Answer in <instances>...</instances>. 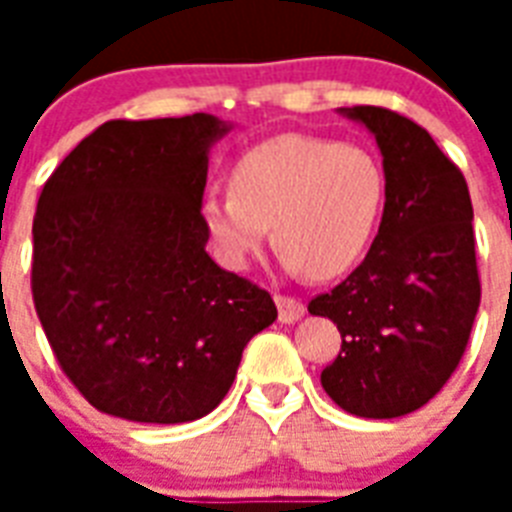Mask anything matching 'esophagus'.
Returning a JSON list of instances; mask_svg holds the SVG:
<instances>
[{"label":"esophagus","mask_w":512,"mask_h":512,"mask_svg":"<svg viewBox=\"0 0 512 512\" xmlns=\"http://www.w3.org/2000/svg\"><path fill=\"white\" fill-rule=\"evenodd\" d=\"M276 305H279V321L292 324L305 313V305L292 295H276Z\"/></svg>","instance_id":"obj_1"}]
</instances>
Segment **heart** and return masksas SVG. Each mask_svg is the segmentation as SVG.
<instances>
[{
  "label": "heart",
  "mask_w": 512,
  "mask_h": 512,
  "mask_svg": "<svg viewBox=\"0 0 512 512\" xmlns=\"http://www.w3.org/2000/svg\"><path fill=\"white\" fill-rule=\"evenodd\" d=\"M231 191L209 193L201 220L228 265H244L273 225L292 271L335 279L366 255L388 199L380 156L358 143L289 132L233 162Z\"/></svg>",
  "instance_id": "1"
}]
</instances>
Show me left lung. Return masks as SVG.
<instances>
[{"label": "left lung", "mask_w": 512, "mask_h": 512, "mask_svg": "<svg viewBox=\"0 0 512 512\" xmlns=\"http://www.w3.org/2000/svg\"><path fill=\"white\" fill-rule=\"evenodd\" d=\"M345 114L374 132L388 199L364 263L308 311L342 335L321 372L329 398L390 420L428 404L468 348L481 305L473 204L460 167L420 124L380 106Z\"/></svg>", "instance_id": "1"}]
</instances>
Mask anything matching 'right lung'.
Wrapping results in <instances>:
<instances>
[{"mask_svg": "<svg viewBox=\"0 0 512 512\" xmlns=\"http://www.w3.org/2000/svg\"><path fill=\"white\" fill-rule=\"evenodd\" d=\"M209 114L100 124L44 183L31 295L60 369L95 409L175 425L225 398L273 297L204 252Z\"/></svg>", "mask_w": 512, "mask_h": 512, "instance_id": "obj_1", "label": "right lung"}]
</instances>
